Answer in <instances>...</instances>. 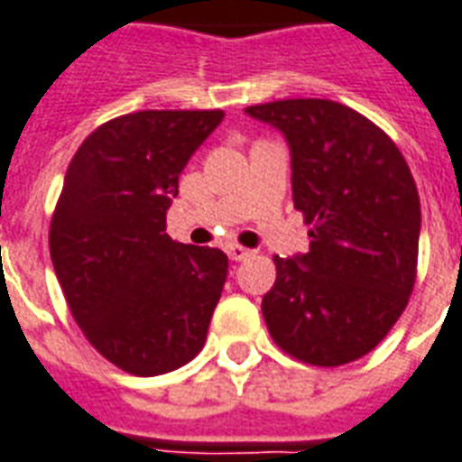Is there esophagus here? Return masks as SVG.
Segmentation results:
<instances>
[{
	"label": "esophagus",
	"instance_id": "1",
	"mask_svg": "<svg viewBox=\"0 0 462 462\" xmlns=\"http://www.w3.org/2000/svg\"><path fill=\"white\" fill-rule=\"evenodd\" d=\"M225 252H227V257L232 259V262H245V259H249L254 252L247 247H242V245H227L225 247Z\"/></svg>",
	"mask_w": 462,
	"mask_h": 462
}]
</instances>
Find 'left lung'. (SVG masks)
Segmentation results:
<instances>
[{
    "mask_svg": "<svg viewBox=\"0 0 462 462\" xmlns=\"http://www.w3.org/2000/svg\"><path fill=\"white\" fill-rule=\"evenodd\" d=\"M291 149L293 205L310 249L274 257L262 299L283 353L337 367L374 350L404 313L419 259L421 203L404 156L374 122L333 100H276L245 109Z\"/></svg>",
    "mask_w": 462,
    "mask_h": 462,
    "instance_id": "left-lung-1",
    "label": "left lung"
}]
</instances>
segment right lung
<instances>
[{
	"label": "right lung",
	"instance_id": "add662e5",
	"mask_svg": "<svg viewBox=\"0 0 462 462\" xmlns=\"http://www.w3.org/2000/svg\"><path fill=\"white\" fill-rule=\"evenodd\" d=\"M222 109H144L97 126L68 166L51 220L53 269L97 353L136 377L179 370L205 345L227 254L166 235L179 176Z\"/></svg>",
	"mask_w": 462,
	"mask_h": 462
}]
</instances>
